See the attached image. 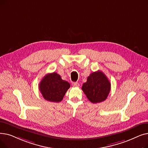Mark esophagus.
<instances>
[{
  "instance_id": "34e87169",
  "label": "esophagus",
  "mask_w": 148,
  "mask_h": 148,
  "mask_svg": "<svg viewBox=\"0 0 148 148\" xmlns=\"http://www.w3.org/2000/svg\"><path fill=\"white\" fill-rule=\"evenodd\" d=\"M72 85L74 87H79V83H77V82L73 83Z\"/></svg>"
}]
</instances>
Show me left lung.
<instances>
[{"label": "left lung", "mask_w": 148, "mask_h": 148, "mask_svg": "<svg viewBox=\"0 0 148 148\" xmlns=\"http://www.w3.org/2000/svg\"><path fill=\"white\" fill-rule=\"evenodd\" d=\"M111 84L106 75L101 71L94 72L88 77L82 89L92 103H98L106 99L110 91Z\"/></svg>", "instance_id": "1"}]
</instances>
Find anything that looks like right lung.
Here are the masks:
<instances>
[{"instance_id": "1", "label": "right lung", "mask_w": 148, "mask_h": 148, "mask_svg": "<svg viewBox=\"0 0 148 148\" xmlns=\"http://www.w3.org/2000/svg\"><path fill=\"white\" fill-rule=\"evenodd\" d=\"M70 84L62 79L60 75L53 73L45 75L39 84L44 98L49 101L58 103L63 99Z\"/></svg>"}]
</instances>
